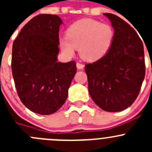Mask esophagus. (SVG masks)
<instances>
[{
	"mask_svg": "<svg viewBox=\"0 0 152 152\" xmlns=\"http://www.w3.org/2000/svg\"><path fill=\"white\" fill-rule=\"evenodd\" d=\"M76 67H77L79 70H82V69H83L84 67H85V65H84L83 64H81V63H79V62H77V63H76Z\"/></svg>",
	"mask_w": 152,
	"mask_h": 152,
	"instance_id": "1",
	"label": "esophagus"
}]
</instances>
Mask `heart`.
Masks as SVG:
<instances>
[{
	"mask_svg": "<svg viewBox=\"0 0 152 152\" xmlns=\"http://www.w3.org/2000/svg\"><path fill=\"white\" fill-rule=\"evenodd\" d=\"M115 31L108 23L93 19H82L72 24L67 30V36L59 39V46L65 56H74L79 48L81 57L87 62L102 59L111 48Z\"/></svg>",
	"mask_w": 152,
	"mask_h": 152,
	"instance_id": "b5f03b06",
	"label": "heart"
}]
</instances>
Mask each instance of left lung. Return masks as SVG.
<instances>
[{"label":"left lung","mask_w":152,"mask_h":152,"mask_svg":"<svg viewBox=\"0 0 152 152\" xmlns=\"http://www.w3.org/2000/svg\"><path fill=\"white\" fill-rule=\"evenodd\" d=\"M104 15L114 28L113 44L85 70L93 102L105 111L119 112L132 104L140 93L145 72L143 45L129 24L113 14Z\"/></svg>","instance_id":"left-lung-1"}]
</instances>
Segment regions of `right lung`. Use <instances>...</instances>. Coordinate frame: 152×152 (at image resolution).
Listing matches in <instances>:
<instances>
[{"label":"right lung","instance_id":"1","mask_svg":"<svg viewBox=\"0 0 152 152\" xmlns=\"http://www.w3.org/2000/svg\"><path fill=\"white\" fill-rule=\"evenodd\" d=\"M61 24L57 15H39L13 42L12 71L18 96L37 114H53L64 104L76 73L74 61L57 62Z\"/></svg>","mask_w":152,"mask_h":152}]
</instances>
